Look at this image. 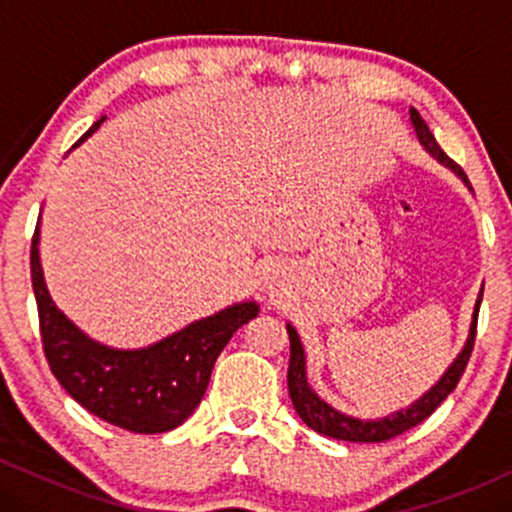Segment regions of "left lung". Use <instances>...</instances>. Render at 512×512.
I'll return each instance as SVG.
<instances>
[{
	"label": "left lung",
	"instance_id": "left-lung-1",
	"mask_svg": "<svg viewBox=\"0 0 512 512\" xmlns=\"http://www.w3.org/2000/svg\"><path fill=\"white\" fill-rule=\"evenodd\" d=\"M409 120L414 125L416 139L419 144L424 146L426 154H431L440 166H445L452 173L457 175L464 182L469 192H472V185H469L467 175L464 170L457 166L452 158L440 149L436 137L431 134V129L424 122V117L416 113L414 108H409ZM481 293L477 296V303H474V313H472V322H469V334L467 342L460 349V354L455 356V361L445 368V373L440 375L438 383L431 385L428 390L421 395L416 402H411L409 407L392 411L390 416H383V419H358V416L344 414V411L334 409L330 402H325L317 392L313 390V385L308 383V361H305V349L301 337H298L296 327L291 322H286V332H289V342H291V361H289V395L293 402V409L298 411V416L303 419V424H308L313 431L322 433L327 438H337V440H351V443H383V440H390L399 436V433L409 431L416 424L428 419L440 407L445 397L455 390L457 383H460L464 368H467L469 356H472V346H474V337H477V315H479V305H481Z\"/></svg>",
	"mask_w": 512,
	"mask_h": 512
}]
</instances>
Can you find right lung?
Masks as SVG:
<instances>
[{
	"label": "right lung",
	"mask_w": 512,
	"mask_h": 512,
	"mask_svg": "<svg viewBox=\"0 0 512 512\" xmlns=\"http://www.w3.org/2000/svg\"><path fill=\"white\" fill-rule=\"evenodd\" d=\"M103 120L93 122L79 144ZM38 245L40 221L31 245V281L52 375L86 411L125 431L166 433L178 428L202 402L223 346L238 327L260 313L255 301H240L190 322L161 342L142 349H115L88 337L57 308L45 284Z\"/></svg>",
	"instance_id": "1"
}]
</instances>
